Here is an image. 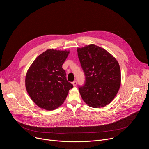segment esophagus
Masks as SVG:
<instances>
[{"instance_id":"esophagus-1","label":"esophagus","mask_w":149,"mask_h":149,"mask_svg":"<svg viewBox=\"0 0 149 149\" xmlns=\"http://www.w3.org/2000/svg\"><path fill=\"white\" fill-rule=\"evenodd\" d=\"M77 82L76 81H74L72 82V84H73V86H74V87H75V86H77Z\"/></svg>"}]
</instances>
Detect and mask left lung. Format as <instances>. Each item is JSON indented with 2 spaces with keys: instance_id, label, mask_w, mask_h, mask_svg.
Returning <instances> with one entry per match:
<instances>
[{
  "instance_id": "obj_1",
  "label": "left lung",
  "mask_w": 149,
  "mask_h": 149,
  "mask_svg": "<svg viewBox=\"0 0 149 149\" xmlns=\"http://www.w3.org/2000/svg\"><path fill=\"white\" fill-rule=\"evenodd\" d=\"M85 75V83L79 87L82 100L90 107L100 108L108 105L120 87L118 62L104 49L91 44L77 49Z\"/></svg>"
}]
</instances>
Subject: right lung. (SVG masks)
Segmentation results:
<instances>
[{
  "instance_id": "add662e5",
  "label": "right lung",
  "mask_w": 149,
  "mask_h": 149,
  "mask_svg": "<svg viewBox=\"0 0 149 149\" xmlns=\"http://www.w3.org/2000/svg\"><path fill=\"white\" fill-rule=\"evenodd\" d=\"M70 51L49 49L39 55L29 68L25 86L32 101L39 107L54 110L66 99L73 85L62 68Z\"/></svg>"
}]
</instances>
